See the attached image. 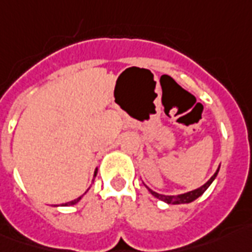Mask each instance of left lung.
<instances>
[{"label":"left lung","mask_w":252,"mask_h":252,"mask_svg":"<svg viewBox=\"0 0 252 252\" xmlns=\"http://www.w3.org/2000/svg\"><path fill=\"white\" fill-rule=\"evenodd\" d=\"M218 173H219V169L215 172V174L211 177V179L205 183V184L203 185V187H200V188L194 189V190H190V192H187V193H183V194H177V196H165V194H159L157 193V192H154V190H152L150 188L149 189V192L153 194L154 197H157V199L162 200V201H165V203L168 204H188V203H192L193 200H196L197 197H200L201 194L208 189V187L211 184H212V181H214L215 179H216V176H218Z\"/></svg>","instance_id":"1"}]
</instances>
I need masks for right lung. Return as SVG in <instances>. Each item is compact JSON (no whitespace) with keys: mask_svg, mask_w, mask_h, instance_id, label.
Wrapping results in <instances>:
<instances>
[{"mask_svg":"<svg viewBox=\"0 0 252 252\" xmlns=\"http://www.w3.org/2000/svg\"><path fill=\"white\" fill-rule=\"evenodd\" d=\"M95 176H96V170H95V173H94V177H95ZM88 190V189H87ZM82 199V196H80V197H78V199H75V200H72V201H69V203H65V204H63V205H73V204H76L79 201V200Z\"/></svg>","mask_w":252,"mask_h":252,"instance_id":"obj_1","label":"right lung"}]
</instances>
